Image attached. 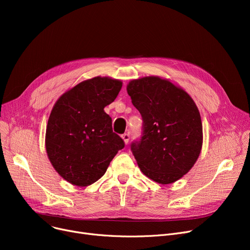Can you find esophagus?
<instances>
[{"label":"esophagus","instance_id":"esophagus-1","mask_svg":"<svg viewBox=\"0 0 250 250\" xmlns=\"http://www.w3.org/2000/svg\"><path fill=\"white\" fill-rule=\"evenodd\" d=\"M122 138H123V140H124L125 145H127V143H128V141H129V134H127V133L124 134V135L122 136Z\"/></svg>","mask_w":250,"mask_h":250}]
</instances>
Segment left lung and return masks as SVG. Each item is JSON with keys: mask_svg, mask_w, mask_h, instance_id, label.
I'll return each instance as SVG.
<instances>
[{"mask_svg": "<svg viewBox=\"0 0 250 250\" xmlns=\"http://www.w3.org/2000/svg\"><path fill=\"white\" fill-rule=\"evenodd\" d=\"M126 91L143 118V137L130 146L141 171L160 185L177 181L202 151L198 106L187 91L158 76L132 80Z\"/></svg>", "mask_w": 250, "mask_h": 250, "instance_id": "8db88e82", "label": "left lung"}]
</instances>
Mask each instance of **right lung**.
<instances>
[{
    "mask_svg": "<svg viewBox=\"0 0 250 250\" xmlns=\"http://www.w3.org/2000/svg\"><path fill=\"white\" fill-rule=\"evenodd\" d=\"M122 87L121 80L94 77L64 92L52 107L45 133L46 154L56 171L71 185L88 187L97 181L125 147L104 111Z\"/></svg>",
    "mask_w": 250,
    "mask_h": 250,
    "instance_id": "1",
    "label": "right lung"
}]
</instances>
